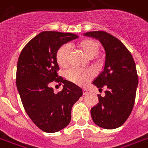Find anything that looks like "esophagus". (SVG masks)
I'll return each instance as SVG.
<instances>
[{
	"label": "esophagus",
	"instance_id": "34e87169",
	"mask_svg": "<svg viewBox=\"0 0 148 148\" xmlns=\"http://www.w3.org/2000/svg\"><path fill=\"white\" fill-rule=\"evenodd\" d=\"M88 93V92L87 91L86 89H84V90H83V95H87Z\"/></svg>",
	"mask_w": 148,
	"mask_h": 148
}]
</instances>
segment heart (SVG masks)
I'll use <instances>...</instances> for the list:
<instances>
[{"instance_id":"obj_1","label":"heart","mask_w":148,"mask_h":148,"mask_svg":"<svg viewBox=\"0 0 148 148\" xmlns=\"http://www.w3.org/2000/svg\"><path fill=\"white\" fill-rule=\"evenodd\" d=\"M79 47L83 51L84 55L88 58H92L95 56L99 49L98 42L91 39L82 40L79 43ZM68 52H69V47L67 45L62 46L57 50L56 59L60 66H65L68 64ZM66 77L69 81L74 82L75 84L79 85H84L92 78V74L90 71L74 68L66 71Z\"/></svg>"}]
</instances>
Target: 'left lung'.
<instances>
[{"instance_id":"left-lung-1","label":"left lung","mask_w":148,"mask_h":148,"mask_svg":"<svg viewBox=\"0 0 148 148\" xmlns=\"http://www.w3.org/2000/svg\"><path fill=\"white\" fill-rule=\"evenodd\" d=\"M84 36L99 40L106 54L103 70L92 84L107 89L104 97L98 95L99 103L91 109L92 120L101 128L116 129L126 122L134 108L138 85L134 58L121 41L106 32H88Z\"/></svg>"}]
</instances>
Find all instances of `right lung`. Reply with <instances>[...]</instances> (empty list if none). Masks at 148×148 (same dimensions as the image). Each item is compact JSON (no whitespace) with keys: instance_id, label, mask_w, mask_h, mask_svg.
<instances>
[{"instance_id":"1","label":"right lung","mask_w":148,"mask_h":148,"mask_svg":"<svg viewBox=\"0 0 148 148\" xmlns=\"http://www.w3.org/2000/svg\"><path fill=\"white\" fill-rule=\"evenodd\" d=\"M75 34L42 32L21 50L17 64L16 85L24 109L32 121L47 133H55L70 123L71 109L82 89L57 75V50L77 39ZM53 80L64 84L57 94L50 88Z\"/></svg>"}]
</instances>
